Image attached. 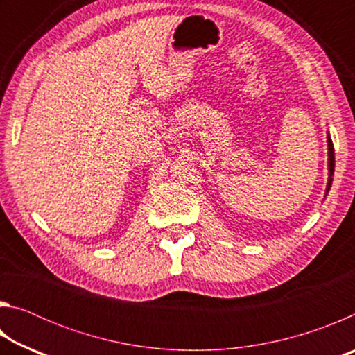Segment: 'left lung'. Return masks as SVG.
Masks as SVG:
<instances>
[{"label":"left lung","mask_w":355,"mask_h":355,"mask_svg":"<svg viewBox=\"0 0 355 355\" xmlns=\"http://www.w3.org/2000/svg\"><path fill=\"white\" fill-rule=\"evenodd\" d=\"M327 142H329V183H327V192H329L330 184H332V175L335 169V152H334V144L330 141V137H327Z\"/></svg>","instance_id":"obj_1"}]
</instances>
